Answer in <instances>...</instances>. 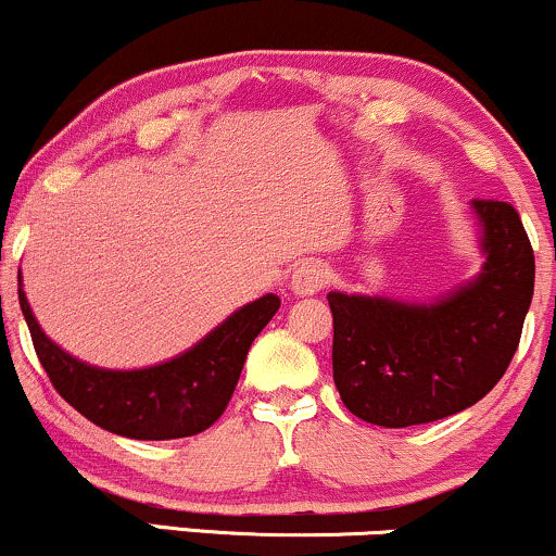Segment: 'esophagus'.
<instances>
[{
    "mask_svg": "<svg viewBox=\"0 0 556 556\" xmlns=\"http://www.w3.org/2000/svg\"><path fill=\"white\" fill-rule=\"evenodd\" d=\"M327 279L329 274L324 269V264H318V261H303V264L292 271L290 287L295 295H316L318 290L327 287Z\"/></svg>",
    "mask_w": 556,
    "mask_h": 556,
    "instance_id": "esophagus-1",
    "label": "esophagus"
}]
</instances>
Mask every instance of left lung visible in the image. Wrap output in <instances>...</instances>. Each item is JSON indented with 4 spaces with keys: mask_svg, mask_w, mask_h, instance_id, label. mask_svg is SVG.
Returning a JSON list of instances; mask_svg holds the SVG:
<instances>
[{
    "mask_svg": "<svg viewBox=\"0 0 556 556\" xmlns=\"http://www.w3.org/2000/svg\"><path fill=\"white\" fill-rule=\"evenodd\" d=\"M486 264L429 305L329 292L331 368L353 416L387 429L431 424L486 397L520 344L535 258L513 203L476 198Z\"/></svg>",
    "mask_w": 556,
    "mask_h": 556,
    "instance_id": "obj_1",
    "label": "left lung"
}]
</instances>
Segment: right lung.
<instances>
[{"instance_id": "add662e5", "label": "right lung", "mask_w": 556, "mask_h": 556, "mask_svg": "<svg viewBox=\"0 0 556 556\" xmlns=\"http://www.w3.org/2000/svg\"><path fill=\"white\" fill-rule=\"evenodd\" d=\"M17 298L38 361L60 397L101 429L146 442L193 437L208 429L225 413L253 340L279 311V298L264 295L229 316L180 358L140 371H104L56 348L38 327L23 290H17Z\"/></svg>"}]
</instances>
